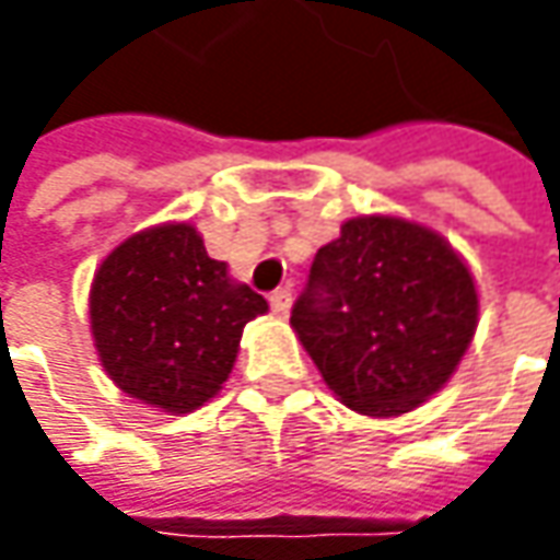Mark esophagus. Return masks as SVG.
Wrapping results in <instances>:
<instances>
[{
	"mask_svg": "<svg viewBox=\"0 0 560 560\" xmlns=\"http://www.w3.org/2000/svg\"><path fill=\"white\" fill-rule=\"evenodd\" d=\"M270 308H273V312L277 314H287L290 312V305H292V292H290V287H280V290H273L270 292Z\"/></svg>",
	"mask_w": 560,
	"mask_h": 560,
	"instance_id": "esophagus-1",
	"label": "esophagus"
}]
</instances>
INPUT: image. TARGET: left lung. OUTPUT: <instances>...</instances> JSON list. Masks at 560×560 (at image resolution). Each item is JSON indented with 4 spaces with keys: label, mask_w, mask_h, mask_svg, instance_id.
<instances>
[{
    "label": "left lung",
    "mask_w": 560,
    "mask_h": 560,
    "mask_svg": "<svg viewBox=\"0 0 560 560\" xmlns=\"http://www.w3.org/2000/svg\"><path fill=\"white\" fill-rule=\"evenodd\" d=\"M477 314L474 277L440 233L371 214L317 248L290 324L342 405L396 418L448 383Z\"/></svg>",
    "instance_id": "obj_1"
}]
</instances>
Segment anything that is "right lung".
<instances>
[{
  "label": "right lung",
  "instance_id": "1",
  "mask_svg": "<svg viewBox=\"0 0 560 560\" xmlns=\"http://www.w3.org/2000/svg\"><path fill=\"white\" fill-rule=\"evenodd\" d=\"M268 302L208 258L189 224L149 226L124 240L93 277L90 327L105 374L127 396L189 415L218 396L240 336Z\"/></svg>",
  "mask_w": 560,
  "mask_h": 560
}]
</instances>
